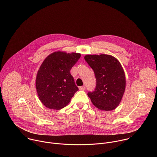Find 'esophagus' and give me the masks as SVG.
I'll return each instance as SVG.
<instances>
[{
    "mask_svg": "<svg viewBox=\"0 0 157 157\" xmlns=\"http://www.w3.org/2000/svg\"><path fill=\"white\" fill-rule=\"evenodd\" d=\"M86 87L85 86H80V87H79V90H85L86 89Z\"/></svg>",
    "mask_w": 157,
    "mask_h": 157,
    "instance_id": "34e87169",
    "label": "esophagus"
}]
</instances>
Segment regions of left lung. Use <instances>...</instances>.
Returning a JSON list of instances; mask_svg holds the SVG:
<instances>
[{"label": "left lung", "mask_w": 157, "mask_h": 157, "mask_svg": "<svg viewBox=\"0 0 157 157\" xmlns=\"http://www.w3.org/2000/svg\"><path fill=\"white\" fill-rule=\"evenodd\" d=\"M85 60L94 70L96 87L87 95L97 109L111 111L122 99L126 88V77L120 62L110 55H86Z\"/></svg>", "instance_id": "obj_1"}]
</instances>
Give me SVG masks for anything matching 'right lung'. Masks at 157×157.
I'll use <instances>...</instances> for the list:
<instances>
[{"instance_id": "right-lung-1", "label": "right lung", "mask_w": 157, "mask_h": 157, "mask_svg": "<svg viewBox=\"0 0 157 157\" xmlns=\"http://www.w3.org/2000/svg\"><path fill=\"white\" fill-rule=\"evenodd\" d=\"M80 57L79 53L57 51L44 60L37 73L36 89L45 107L60 110L70 103L78 90L70 70Z\"/></svg>"}]
</instances>
